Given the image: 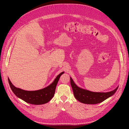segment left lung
<instances>
[{"instance_id":"obj_1","label":"left lung","mask_w":129,"mask_h":129,"mask_svg":"<svg viewBox=\"0 0 129 129\" xmlns=\"http://www.w3.org/2000/svg\"><path fill=\"white\" fill-rule=\"evenodd\" d=\"M71 84L75 99L81 103L88 104H98L102 102L114 95L118 88V86L112 91L106 92H92L78 87L72 77H71Z\"/></svg>"}]
</instances>
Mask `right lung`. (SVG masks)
<instances>
[{
  "label": "right lung",
  "instance_id": "1",
  "mask_svg": "<svg viewBox=\"0 0 129 129\" xmlns=\"http://www.w3.org/2000/svg\"><path fill=\"white\" fill-rule=\"evenodd\" d=\"M64 73L63 72L58 74L53 82L48 86L35 91H27L17 88L11 83L9 78H8V81L11 90L18 98L31 104L40 105L48 103L52 100L55 93V88L58 80L61 75Z\"/></svg>",
  "mask_w": 129,
  "mask_h": 129
}]
</instances>
